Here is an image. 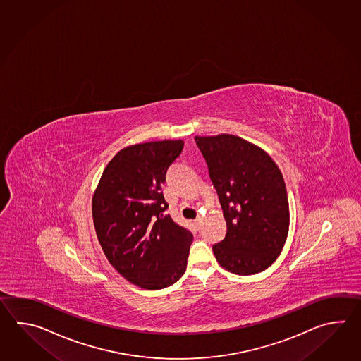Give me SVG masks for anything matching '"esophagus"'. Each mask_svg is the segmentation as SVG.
<instances>
[{
	"instance_id": "esophagus-1",
	"label": "esophagus",
	"mask_w": 361,
	"mask_h": 361,
	"mask_svg": "<svg viewBox=\"0 0 361 361\" xmlns=\"http://www.w3.org/2000/svg\"><path fill=\"white\" fill-rule=\"evenodd\" d=\"M201 224H202V218H201V216H197V218L195 219V226H196V228H197V230L201 228Z\"/></svg>"
}]
</instances>
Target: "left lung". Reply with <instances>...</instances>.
I'll use <instances>...</instances> for the list:
<instances>
[{"mask_svg":"<svg viewBox=\"0 0 361 361\" xmlns=\"http://www.w3.org/2000/svg\"><path fill=\"white\" fill-rule=\"evenodd\" d=\"M214 184L227 233L213 245L218 263L254 275L276 261L289 231L284 178L259 147L230 134L195 137Z\"/></svg>","mask_w":361,"mask_h":361,"instance_id":"left-lung-1","label":"left lung"}]
</instances>
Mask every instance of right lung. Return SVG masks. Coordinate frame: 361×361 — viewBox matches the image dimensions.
<instances>
[{
    "instance_id": "right-lung-1",
    "label": "right lung",
    "mask_w": 361,
    "mask_h": 361,
    "mask_svg": "<svg viewBox=\"0 0 361 361\" xmlns=\"http://www.w3.org/2000/svg\"><path fill=\"white\" fill-rule=\"evenodd\" d=\"M183 140L148 142L121 149L102 174L92 219L109 263L128 281L148 290L183 276L191 232L165 210L162 184L183 151Z\"/></svg>"
}]
</instances>
